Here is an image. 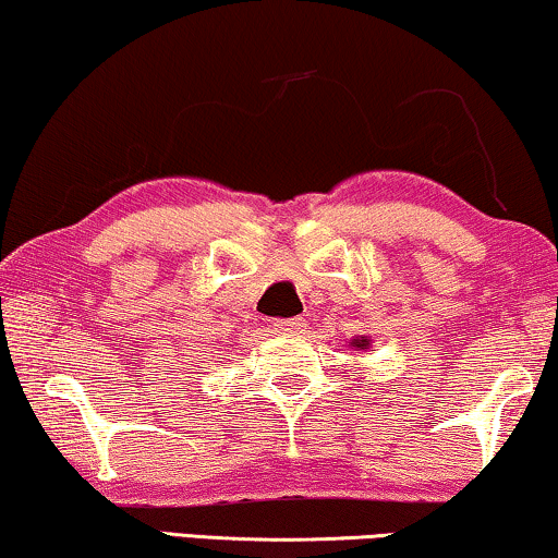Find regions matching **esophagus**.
Segmentation results:
<instances>
[{"label": "esophagus", "instance_id": "esophagus-1", "mask_svg": "<svg viewBox=\"0 0 558 558\" xmlns=\"http://www.w3.org/2000/svg\"><path fill=\"white\" fill-rule=\"evenodd\" d=\"M274 332H302L304 330V317H279L271 319Z\"/></svg>", "mask_w": 558, "mask_h": 558}]
</instances>
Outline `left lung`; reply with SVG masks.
<instances>
[{
  "label": "left lung",
  "instance_id": "obj_1",
  "mask_svg": "<svg viewBox=\"0 0 558 558\" xmlns=\"http://www.w3.org/2000/svg\"><path fill=\"white\" fill-rule=\"evenodd\" d=\"M355 345H357V348H361V345H368V342H365V340H361V342H355Z\"/></svg>",
  "mask_w": 558,
  "mask_h": 558
}]
</instances>
